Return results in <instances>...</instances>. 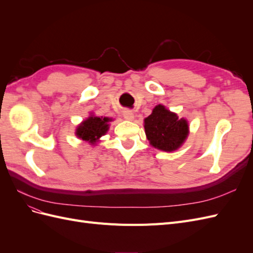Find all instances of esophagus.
<instances>
[{
  "label": "esophagus",
  "mask_w": 253,
  "mask_h": 253,
  "mask_svg": "<svg viewBox=\"0 0 253 253\" xmlns=\"http://www.w3.org/2000/svg\"><path fill=\"white\" fill-rule=\"evenodd\" d=\"M124 117L126 120H133L134 119V113L131 110L124 111Z\"/></svg>",
  "instance_id": "esophagus-1"
}]
</instances>
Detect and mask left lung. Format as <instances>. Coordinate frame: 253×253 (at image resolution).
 Returning <instances> with one entry per match:
<instances>
[{
	"mask_svg": "<svg viewBox=\"0 0 253 253\" xmlns=\"http://www.w3.org/2000/svg\"><path fill=\"white\" fill-rule=\"evenodd\" d=\"M147 138L154 148L166 152L177 150L188 136L187 120L168 111L164 105H156L152 114L144 119Z\"/></svg>",
	"mask_w": 253,
	"mask_h": 253,
	"instance_id": "obj_1",
	"label": "left lung"
}]
</instances>
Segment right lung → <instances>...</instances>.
<instances>
[{"label": "right lung", "instance_id": "right-lung-1", "mask_svg": "<svg viewBox=\"0 0 253 253\" xmlns=\"http://www.w3.org/2000/svg\"><path fill=\"white\" fill-rule=\"evenodd\" d=\"M110 120L108 117H89L78 126L76 134L83 140L95 143L99 137L104 135L109 129L108 122Z\"/></svg>", "mask_w": 253, "mask_h": 253}]
</instances>
